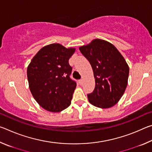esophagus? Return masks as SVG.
Instances as JSON below:
<instances>
[{"label":"esophagus","instance_id":"obj_1","mask_svg":"<svg viewBox=\"0 0 152 152\" xmlns=\"http://www.w3.org/2000/svg\"><path fill=\"white\" fill-rule=\"evenodd\" d=\"M78 82H79V84H82V79L79 80H78Z\"/></svg>","mask_w":152,"mask_h":152}]
</instances>
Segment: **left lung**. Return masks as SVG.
Returning a JSON list of instances; mask_svg holds the SVG:
<instances>
[{"instance_id": "8db88e82", "label": "left lung", "mask_w": 152, "mask_h": 152, "mask_svg": "<svg viewBox=\"0 0 152 152\" xmlns=\"http://www.w3.org/2000/svg\"><path fill=\"white\" fill-rule=\"evenodd\" d=\"M91 64L95 87L87 94L94 106L107 109L119 101L127 85L129 68L124 58L111 43L96 39L79 48Z\"/></svg>"}]
</instances>
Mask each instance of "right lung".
<instances>
[{"label":"right lung","mask_w":152,"mask_h":152,"mask_svg":"<svg viewBox=\"0 0 152 152\" xmlns=\"http://www.w3.org/2000/svg\"><path fill=\"white\" fill-rule=\"evenodd\" d=\"M75 51L59 43L45 46L27 68V79L33 98L43 109L60 112L70 106L76 82L70 78L68 60Z\"/></svg>","instance_id":"right-lung-1"}]
</instances>
